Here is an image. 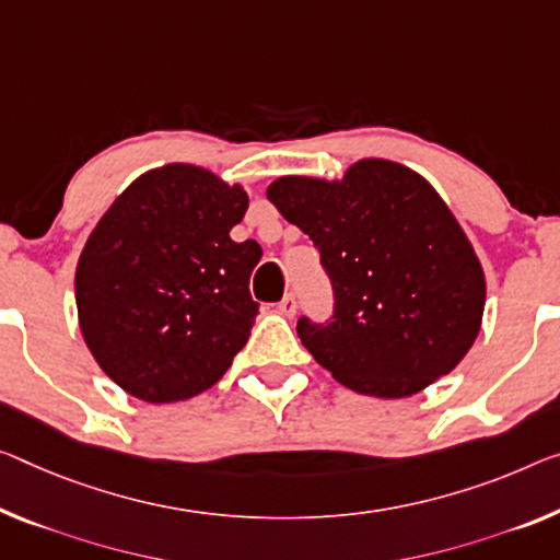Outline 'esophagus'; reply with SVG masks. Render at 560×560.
<instances>
[{"instance_id":"1","label":"esophagus","mask_w":560,"mask_h":560,"mask_svg":"<svg viewBox=\"0 0 560 560\" xmlns=\"http://www.w3.org/2000/svg\"><path fill=\"white\" fill-rule=\"evenodd\" d=\"M278 313L285 315V317H292L298 313V303H295V295H285L278 303Z\"/></svg>"}]
</instances>
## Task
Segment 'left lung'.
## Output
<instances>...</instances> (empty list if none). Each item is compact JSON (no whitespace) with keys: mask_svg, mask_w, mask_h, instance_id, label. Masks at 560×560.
<instances>
[{"mask_svg":"<svg viewBox=\"0 0 560 560\" xmlns=\"http://www.w3.org/2000/svg\"><path fill=\"white\" fill-rule=\"evenodd\" d=\"M268 200L310 235L332 282L330 323L300 317L298 335L335 381L408 398L466 358L483 320L486 275L425 177L368 158L342 179L278 177Z\"/></svg>","mask_w":560,"mask_h":560,"instance_id":"8db88e82","label":"left lung"}]
</instances>
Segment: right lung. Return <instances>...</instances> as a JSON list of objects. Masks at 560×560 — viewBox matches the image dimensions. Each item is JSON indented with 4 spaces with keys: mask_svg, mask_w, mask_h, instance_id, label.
<instances>
[{
    "mask_svg": "<svg viewBox=\"0 0 560 560\" xmlns=\"http://www.w3.org/2000/svg\"><path fill=\"white\" fill-rule=\"evenodd\" d=\"M247 192L185 162L144 172L112 202L74 272L80 330L97 365L144 402L212 388L250 338V275L235 243Z\"/></svg>",
    "mask_w": 560,
    "mask_h": 560,
    "instance_id": "1",
    "label": "right lung"
}]
</instances>
